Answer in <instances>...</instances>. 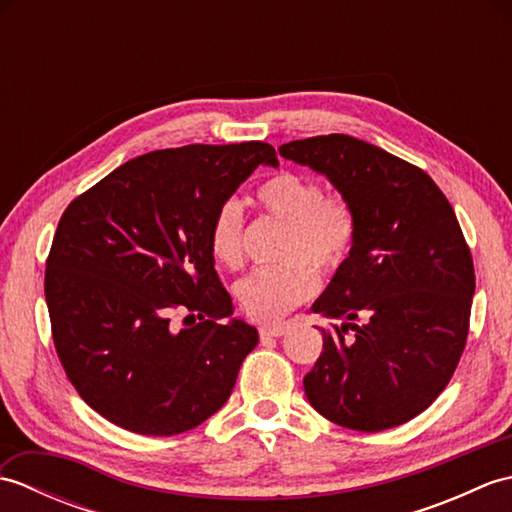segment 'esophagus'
Listing matches in <instances>:
<instances>
[{"label": "esophagus", "instance_id": "1", "mask_svg": "<svg viewBox=\"0 0 512 512\" xmlns=\"http://www.w3.org/2000/svg\"><path fill=\"white\" fill-rule=\"evenodd\" d=\"M288 332V325L286 323H279V325H268V328H259V339H279V336H284Z\"/></svg>", "mask_w": 512, "mask_h": 512}]
</instances>
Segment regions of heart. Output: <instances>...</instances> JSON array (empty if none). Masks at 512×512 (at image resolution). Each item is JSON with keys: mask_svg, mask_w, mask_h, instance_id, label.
<instances>
[{"mask_svg": "<svg viewBox=\"0 0 512 512\" xmlns=\"http://www.w3.org/2000/svg\"><path fill=\"white\" fill-rule=\"evenodd\" d=\"M255 198L268 215L288 224L279 253L286 262L239 281L237 299L253 321L275 323L314 297L317 267L334 275L345 266L356 246L358 217L345 195H325L317 180L299 171H277L259 184ZM206 242L215 262L233 270L244 264V211L237 200L215 206Z\"/></svg>", "mask_w": 512, "mask_h": 512, "instance_id": "heart-1", "label": "heart"}]
</instances>
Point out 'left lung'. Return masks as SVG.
<instances>
[{"instance_id":"left-lung-1","label":"left lung","mask_w":512,"mask_h":512,"mask_svg":"<svg viewBox=\"0 0 512 512\" xmlns=\"http://www.w3.org/2000/svg\"><path fill=\"white\" fill-rule=\"evenodd\" d=\"M279 154L325 173L358 217L350 259L312 306L332 323L306 396L339 427H398L442 394L469 336L475 268L458 217L420 167L365 140L312 136Z\"/></svg>"}]
</instances>
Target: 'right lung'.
<instances>
[{
	"mask_svg": "<svg viewBox=\"0 0 512 512\" xmlns=\"http://www.w3.org/2000/svg\"><path fill=\"white\" fill-rule=\"evenodd\" d=\"M262 162L279 165L259 140L158 149L63 211L43 281L54 350L79 396L118 427L176 436L231 396L259 334L233 319L206 226Z\"/></svg>",
	"mask_w": 512,
	"mask_h": 512,
	"instance_id": "right-lung-1",
	"label": "right lung"
}]
</instances>
